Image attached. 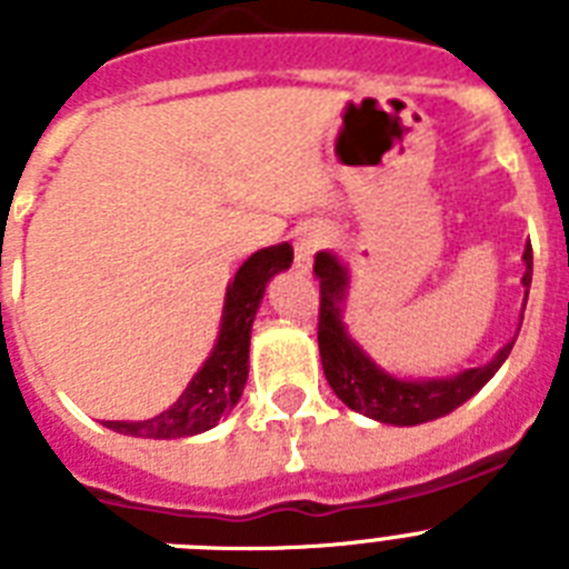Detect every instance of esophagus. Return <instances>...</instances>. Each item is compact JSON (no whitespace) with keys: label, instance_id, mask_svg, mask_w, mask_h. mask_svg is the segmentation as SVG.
I'll return each mask as SVG.
<instances>
[{"label":"esophagus","instance_id":"obj_1","mask_svg":"<svg viewBox=\"0 0 569 569\" xmlns=\"http://www.w3.org/2000/svg\"><path fill=\"white\" fill-rule=\"evenodd\" d=\"M321 241H325V230L316 228V224H305L293 233V268L299 273H308L310 264H313V253L321 248Z\"/></svg>","mask_w":569,"mask_h":569}]
</instances>
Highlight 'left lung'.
<instances>
[{
  "mask_svg": "<svg viewBox=\"0 0 569 569\" xmlns=\"http://www.w3.org/2000/svg\"><path fill=\"white\" fill-rule=\"evenodd\" d=\"M525 305L530 293L532 281V248L527 241L525 248ZM313 273L319 279L321 305H319V353L328 385L333 393L345 401L350 410L367 416V419L381 421V425L396 427H413L425 421L441 419V416L453 413L456 407L465 405L470 396H476L487 381L496 376L505 359L510 356L516 336L501 347L499 353L492 356L487 365L467 367L461 373L447 376V379H401L396 373H387L385 367L376 365L370 356L359 347V341L347 333L345 310L347 293H350V273H347L345 261L330 250L316 253ZM525 319V308L519 316Z\"/></svg>",
  "mask_w": 569,
  "mask_h": 569,
  "instance_id": "8db88e82",
  "label": "left lung"
}]
</instances>
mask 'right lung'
Returning a JSON list of instances; mask_svg holds the SVG:
<instances>
[{
    "label": "right lung",
    "mask_w": 569,
    "mask_h": 569,
    "mask_svg": "<svg viewBox=\"0 0 569 569\" xmlns=\"http://www.w3.org/2000/svg\"><path fill=\"white\" fill-rule=\"evenodd\" d=\"M290 261L293 248L288 241L256 250L244 259L224 290L222 321L213 350L199 367V373L188 381L182 396L153 419L104 421V427L136 439H188L219 425V419L239 405L241 390L248 385L250 330L264 288L276 273L290 268Z\"/></svg>",
    "instance_id": "add662e5"
}]
</instances>
